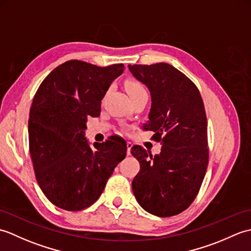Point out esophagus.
Here are the masks:
<instances>
[{
  "label": "esophagus",
  "instance_id": "1",
  "mask_svg": "<svg viewBox=\"0 0 251 251\" xmlns=\"http://www.w3.org/2000/svg\"><path fill=\"white\" fill-rule=\"evenodd\" d=\"M126 146H127V154H128V155H129L130 150H131V148H132V143L130 141H127Z\"/></svg>",
  "mask_w": 251,
  "mask_h": 251
}]
</instances>
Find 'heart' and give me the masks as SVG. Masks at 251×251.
I'll return each instance as SVG.
<instances>
[{
  "label": "heart",
  "instance_id": "heart-1",
  "mask_svg": "<svg viewBox=\"0 0 251 251\" xmlns=\"http://www.w3.org/2000/svg\"><path fill=\"white\" fill-rule=\"evenodd\" d=\"M125 87H126L127 93H128V95L130 96V98L139 94L147 93L146 87L143 86L140 82L136 81V79H128L125 84Z\"/></svg>",
  "mask_w": 251,
  "mask_h": 251
}]
</instances>
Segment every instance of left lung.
Instances as JSON below:
<instances>
[{"label":"left lung","mask_w":251,"mask_h":251,"mask_svg":"<svg viewBox=\"0 0 251 251\" xmlns=\"http://www.w3.org/2000/svg\"><path fill=\"white\" fill-rule=\"evenodd\" d=\"M145 84L152 105L147 130L161 142V153L152 155L140 146L130 153L140 170L132 180V192L146 211L172 217L188 208L199 193L208 165L207 119L201 96L182 72L165 62L128 66Z\"/></svg>","instance_id":"obj_1"}]
</instances>
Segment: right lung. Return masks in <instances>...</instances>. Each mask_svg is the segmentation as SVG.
Segmentation results:
<instances>
[{"mask_svg": "<svg viewBox=\"0 0 251 251\" xmlns=\"http://www.w3.org/2000/svg\"><path fill=\"white\" fill-rule=\"evenodd\" d=\"M124 65L97 67L70 60L40 85L28 123L30 155L44 195L55 206L78 211L93 205L116 165L126 156L123 139L90 147L87 117H98L101 100Z\"/></svg>", "mask_w": 251, "mask_h": 251, "instance_id": "add662e5", "label": "right lung"}]
</instances>
